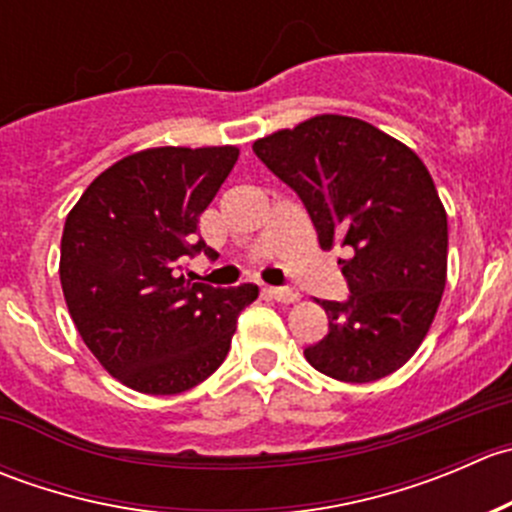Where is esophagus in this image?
Segmentation results:
<instances>
[{
    "label": "esophagus",
    "mask_w": 512,
    "mask_h": 512,
    "mask_svg": "<svg viewBox=\"0 0 512 512\" xmlns=\"http://www.w3.org/2000/svg\"><path fill=\"white\" fill-rule=\"evenodd\" d=\"M265 292L270 294L275 302H282V304H294L299 299V294L294 292V289H287V287H267Z\"/></svg>",
    "instance_id": "esophagus-1"
}]
</instances>
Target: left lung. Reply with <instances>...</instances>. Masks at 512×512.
Returning a JSON list of instances; mask_svg holds the SVG:
<instances>
[{"instance_id": "8db88e82", "label": "left lung", "mask_w": 512, "mask_h": 512, "mask_svg": "<svg viewBox=\"0 0 512 512\" xmlns=\"http://www.w3.org/2000/svg\"><path fill=\"white\" fill-rule=\"evenodd\" d=\"M302 198L319 247L339 260L347 302H317L329 332L309 364L347 384L384 379L426 339L448 272V218L423 160L361 118L322 113L252 143Z\"/></svg>"}]
</instances>
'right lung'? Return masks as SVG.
I'll list each match as a JSON object with an SVG mask.
<instances>
[{
  "label": "right lung",
  "instance_id": "obj_1",
  "mask_svg": "<svg viewBox=\"0 0 512 512\" xmlns=\"http://www.w3.org/2000/svg\"><path fill=\"white\" fill-rule=\"evenodd\" d=\"M237 146H160L116 160L66 215L59 277L98 364L123 386L173 396L203 384L230 352L257 285H190L185 257L205 252L200 215L235 168Z\"/></svg>",
  "mask_w": 512,
  "mask_h": 512
}]
</instances>
